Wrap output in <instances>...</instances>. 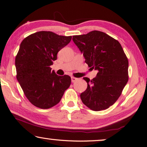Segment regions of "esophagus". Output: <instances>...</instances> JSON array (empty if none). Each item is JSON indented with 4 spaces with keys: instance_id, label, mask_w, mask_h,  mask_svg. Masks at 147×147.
I'll return each mask as SVG.
<instances>
[{
    "instance_id": "obj_1",
    "label": "esophagus",
    "mask_w": 147,
    "mask_h": 147,
    "mask_svg": "<svg viewBox=\"0 0 147 147\" xmlns=\"http://www.w3.org/2000/svg\"><path fill=\"white\" fill-rule=\"evenodd\" d=\"M71 82H76V81H77V79L76 78V77H71Z\"/></svg>"
}]
</instances>
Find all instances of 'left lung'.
Segmentation results:
<instances>
[{
    "label": "left lung",
    "mask_w": 147,
    "mask_h": 147,
    "mask_svg": "<svg viewBox=\"0 0 147 147\" xmlns=\"http://www.w3.org/2000/svg\"><path fill=\"white\" fill-rule=\"evenodd\" d=\"M72 40L88 66L98 71L91 81L83 78L88 87L81 94V100L93 111L106 109L117 100L128 81L126 55L117 40L98 30L74 36Z\"/></svg>",
    "instance_id": "left-lung-1"
}]
</instances>
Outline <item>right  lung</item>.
Wrapping results in <instances>:
<instances>
[{
	"label": "right lung",
	"mask_w": 147,
	"mask_h": 147,
	"mask_svg": "<svg viewBox=\"0 0 147 147\" xmlns=\"http://www.w3.org/2000/svg\"><path fill=\"white\" fill-rule=\"evenodd\" d=\"M71 36L40 31L22 41L15 58L16 79L30 102L49 109L60 102L71 84L70 76H59L50 67L57 54L70 42Z\"/></svg>",
	"instance_id": "1"
}]
</instances>
